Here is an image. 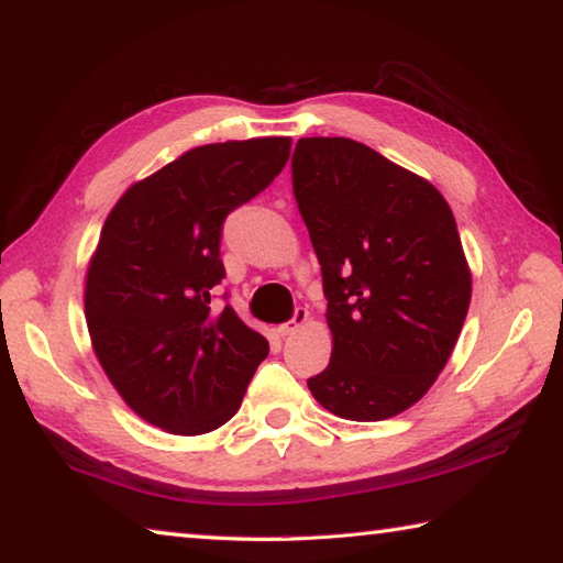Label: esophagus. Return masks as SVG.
I'll list each match as a JSON object with an SVG mask.
<instances>
[{
  "instance_id": "34e87169",
  "label": "esophagus",
  "mask_w": 563,
  "mask_h": 563,
  "mask_svg": "<svg viewBox=\"0 0 563 563\" xmlns=\"http://www.w3.org/2000/svg\"><path fill=\"white\" fill-rule=\"evenodd\" d=\"M308 317H310V312H308V310H305V308H298V310L292 312V320H290V322H285V324H280V327H278V332H280L283 336H288V334H292V332H298L300 327H302L305 322H308Z\"/></svg>"
}]
</instances>
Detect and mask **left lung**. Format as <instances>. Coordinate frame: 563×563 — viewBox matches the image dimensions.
<instances>
[{
	"label": "left lung",
	"mask_w": 563,
	"mask_h": 563,
	"mask_svg": "<svg viewBox=\"0 0 563 563\" xmlns=\"http://www.w3.org/2000/svg\"><path fill=\"white\" fill-rule=\"evenodd\" d=\"M292 189L332 332L310 391L346 421L398 416L443 372L470 308L453 211L431 181L350 137H300Z\"/></svg>",
	"instance_id": "left-lung-1"
}]
</instances>
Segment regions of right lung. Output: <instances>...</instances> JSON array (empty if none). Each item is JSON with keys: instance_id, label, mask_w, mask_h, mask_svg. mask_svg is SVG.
Returning <instances> with one entry per match:
<instances>
[{"instance_id": "right-lung-1", "label": "right lung", "mask_w": 563, "mask_h": 563, "mask_svg": "<svg viewBox=\"0 0 563 563\" xmlns=\"http://www.w3.org/2000/svg\"><path fill=\"white\" fill-rule=\"evenodd\" d=\"M290 137L201 145L140 179L108 213L86 273V324L132 411L175 435L217 431L239 411L268 340L211 308L221 227L280 175Z\"/></svg>"}]
</instances>
